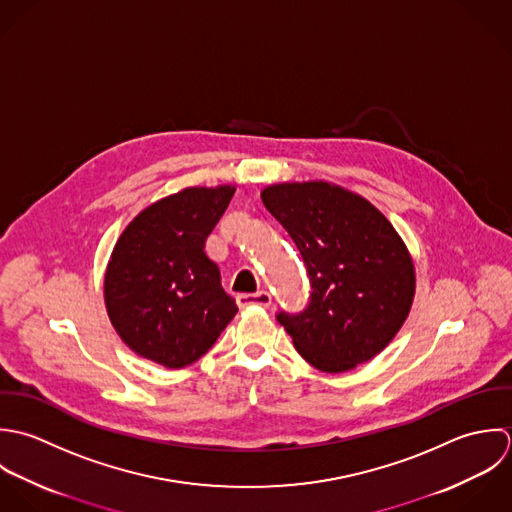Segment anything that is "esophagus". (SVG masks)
Segmentation results:
<instances>
[{"label": "esophagus", "mask_w": 512, "mask_h": 512, "mask_svg": "<svg viewBox=\"0 0 512 512\" xmlns=\"http://www.w3.org/2000/svg\"><path fill=\"white\" fill-rule=\"evenodd\" d=\"M237 305L241 308L253 307H271V295L267 291H257V293H241L237 295Z\"/></svg>", "instance_id": "34e87169"}]
</instances>
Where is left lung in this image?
<instances>
[{"mask_svg":"<svg viewBox=\"0 0 512 512\" xmlns=\"http://www.w3.org/2000/svg\"><path fill=\"white\" fill-rule=\"evenodd\" d=\"M297 243L310 303L277 320L310 366L340 374L372 360L398 334L415 297V267L388 217L342 186L283 182L261 192Z\"/></svg>","mask_w":512,"mask_h":512,"instance_id":"left-lung-1","label":"left lung"}]
</instances>
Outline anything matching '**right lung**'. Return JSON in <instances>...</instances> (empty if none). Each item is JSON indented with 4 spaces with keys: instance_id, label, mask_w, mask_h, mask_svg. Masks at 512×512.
Segmentation results:
<instances>
[{
    "instance_id": "right-lung-1",
    "label": "right lung",
    "mask_w": 512,
    "mask_h": 512,
    "mask_svg": "<svg viewBox=\"0 0 512 512\" xmlns=\"http://www.w3.org/2000/svg\"><path fill=\"white\" fill-rule=\"evenodd\" d=\"M235 186H194L142 209L120 233L104 273V305L122 342L166 368L202 358L237 314L207 235Z\"/></svg>"
}]
</instances>
